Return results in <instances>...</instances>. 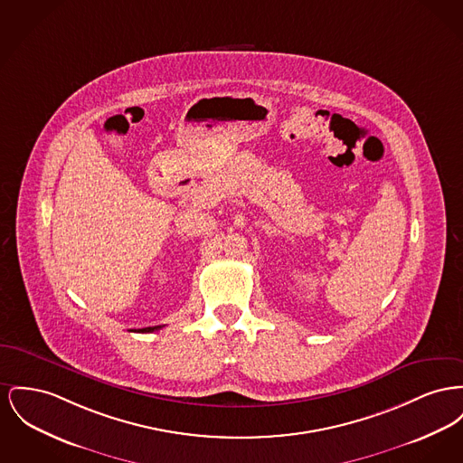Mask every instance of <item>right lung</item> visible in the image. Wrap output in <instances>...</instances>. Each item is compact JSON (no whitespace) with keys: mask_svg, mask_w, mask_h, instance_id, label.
<instances>
[{"mask_svg":"<svg viewBox=\"0 0 463 463\" xmlns=\"http://www.w3.org/2000/svg\"><path fill=\"white\" fill-rule=\"evenodd\" d=\"M157 328H161V326H146V328H141V330H137V332H154V330H157ZM135 332H137V330H135Z\"/></svg>","mask_w":463,"mask_h":463,"instance_id":"add662e5","label":"right lung"}]
</instances>
